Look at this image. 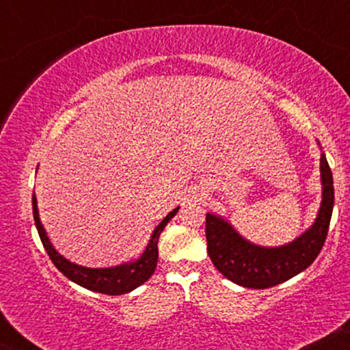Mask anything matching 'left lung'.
Returning <instances> with one entry per match:
<instances>
[{
    "label": "left lung",
    "mask_w": 350,
    "mask_h": 350,
    "mask_svg": "<svg viewBox=\"0 0 350 350\" xmlns=\"http://www.w3.org/2000/svg\"><path fill=\"white\" fill-rule=\"evenodd\" d=\"M317 146L321 148L319 142ZM319 161L323 186L319 211L311 227L291 242L280 247H262L240 235L227 219L207 212V252L214 267L226 278L243 288L265 290L293 278L314 262L326 240L334 207L332 172L323 151Z\"/></svg>",
    "instance_id": "1"
}]
</instances>
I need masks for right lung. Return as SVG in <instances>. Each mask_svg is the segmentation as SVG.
Wrapping results in <instances>:
<instances>
[{
    "mask_svg": "<svg viewBox=\"0 0 350 350\" xmlns=\"http://www.w3.org/2000/svg\"><path fill=\"white\" fill-rule=\"evenodd\" d=\"M179 207L172 208L161 222L156 226L154 230L148 240L146 248H144L142 255L138 258L130 260V262H124L115 267H107V268H88L77 265L70 260H67L66 256L60 255L55 250L54 245L51 243L49 237H47L46 228H44L41 217H39V208H38V199L36 194H33V214H34V222L38 227L39 237H41V242L46 248L47 255L52 260V263L57 267L60 273H64V276H67L70 281L80 284L82 288L87 290L102 293V295H124V293H130L136 290L138 286H142L144 281H148L152 276V273L156 270V265H158V240L164 227L167 226V222L178 214Z\"/></svg>",
    "mask_w": 350,
    "mask_h": 350,
    "instance_id": "1",
    "label": "right lung"
}]
</instances>
